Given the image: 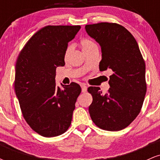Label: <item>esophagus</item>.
Segmentation results:
<instances>
[{
	"mask_svg": "<svg viewBox=\"0 0 160 160\" xmlns=\"http://www.w3.org/2000/svg\"><path fill=\"white\" fill-rule=\"evenodd\" d=\"M81 88H82V92H86V89H87V87H86V86L85 84H81Z\"/></svg>",
	"mask_w": 160,
	"mask_h": 160,
	"instance_id": "1",
	"label": "esophagus"
}]
</instances>
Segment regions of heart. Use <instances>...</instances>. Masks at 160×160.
I'll return each mask as SVG.
<instances>
[{
  "instance_id": "heart-1",
  "label": "heart",
  "mask_w": 160,
  "mask_h": 160,
  "mask_svg": "<svg viewBox=\"0 0 160 160\" xmlns=\"http://www.w3.org/2000/svg\"><path fill=\"white\" fill-rule=\"evenodd\" d=\"M80 44L82 46V50L84 51V52L85 53L87 52H89V51H91L92 49H93L98 48L96 43H95L93 40L90 39V38H83V39H82L81 41H80ZM71 49V46L70 45L68 47L67 49H66L65 55H68V53L70 52Z\"/></svg>"
}]
</instances>
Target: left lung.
Instances as JSON below:
<instances>
[{
    "label": "left lung",
    "instance_id": "obj_1",
    "mask_svg": "<svg viewBox=\"0 0 160 160\" xmlns=\"http://www.w3.org/2000/svg\"><path fill=\"white\" fill-rule=\"evenodd\" d=\"M86 32L102 47L101 71L110 69L108 92L90 86L92 96L89 112L93 122L106 131L126 128L140 113L147 92L145 62L135 38L117 23L87 25Z\"/></svg>",
    "mask_w": 160,
    "mask_h": 160
}]
</instances>
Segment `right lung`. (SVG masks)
<instances>
[{"instance_id":"right-lung-1","label":"right lung","mask_w":160,"mask_h":160,"mask_svg":"<svg viewBox=\"0 0 160 160\" xmlns=\"http://www.w3.org/2000/svg\"><path fill=\"white\" fill-rule=\"evenodd\" d=\"M80 25H47L33 35L18 56L14 89L22 113L35 132L51 138L71 126L81 88L76 82L56 85V70L65 65L68 42Z\"/></svg>"}]
</instances>
